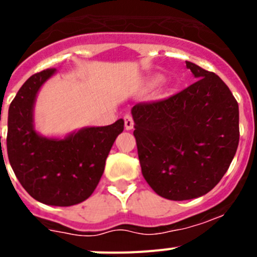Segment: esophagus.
<instances>
[{"instance_id": "esophagus-1", "label": "esophagus", "mask_w": 257, "mask_h": 257, "mask_svg": "<svg viewBox=\"0 0 257 257\" xmlns=\"http://www.w3.org/2000/svg\"><path fill=\"white\" fill-rule=\"evenodd\" d=\"M133 125H134L133 116H132L131 114H125V115H124V126H125L126 131L133 129Z\"/></svg>"}]
</instances>
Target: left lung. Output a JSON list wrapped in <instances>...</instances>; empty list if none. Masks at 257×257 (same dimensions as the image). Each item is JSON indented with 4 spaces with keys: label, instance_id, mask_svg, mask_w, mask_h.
Here are the masks:
<instances>
[{
    "label": "left lung",
    "instance_id": "8db88e82",
    "mask_svg": "<svg viewBox=\"0 0 257 257\" xmlns=\"http://www.w3.org/2000/svg\"><path fill=\"white\" fill-rule=\"evenodd\" d=\"M186 65L196 83L132 109L144 179L172 201L210 192L230 167L240 139L238 104L228 86L212 71Z\"/></svg>",
    "mask_w": 257,
    "mask_h": 257
}]
</instances>
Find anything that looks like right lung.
Here are the masks:
<instances>
[{"mask_svg":"<svg viewBox=\"0 0 257 257\" xmlns=\"http://www.w3.org/2000/svg\"><path fill=\"white\" fill-rule=\"evenodd\" d=\"M54 73L40 71L21 86L10 104L6 144L10 164L27 193L45 205L66 207L85 201L96 188L124 120L81 129L61 141L39 136L32 125L34 101Z\"/></svg>","mask_w":257,"mask_h":257,"instance_id":"1","label":"right lung"}]
</instances>
